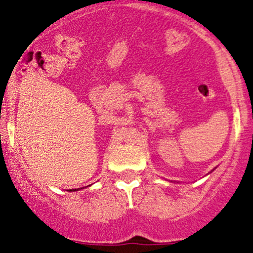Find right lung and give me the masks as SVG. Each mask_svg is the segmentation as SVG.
Masks as SVG:
<instances>
[{
  "label": "right lung",
  "mask_w": 253,
  "mask_h": 253,
  "mask_svg": "<svg viewBox=\"0 0 253 253\" xmlns=\"http://www.w3.org/2000/svg\"><path fill=\"white\" fill-rule=\"evenodd\" d=\"M71 191H76V188H73V190H71Z\"/></svg>",
  "instance_id": "obj_1"
}]
</instances>
